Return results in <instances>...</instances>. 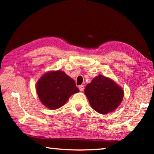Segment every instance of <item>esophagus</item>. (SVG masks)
Masks as SVG:
<instances>
[{
	"label": "esophagus",
	"instance_id": "obj_1",
	"mask_svg": "<svg viewBox=\"0 0 154 154\" xmlns=\"http://www.w3.org/2000/svg\"><path fill=\"white\" fill-rule=\"evenodd\" d=\"M79 89L81 91H83L84 90V85H79Z\"/></svg>",
	"mask_w": 154,
	"mask_h": 154
}]
</instances>
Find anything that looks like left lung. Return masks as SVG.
Masks as SVG:
<instances>
[{
  "label": "left lung",
  "instance_id": "8db88e82",
  "mask_svg": "<svg viewBox=\"0 0 154 154\" xmlns=\"http://www.w3.org/2000/svg\"><path fill=\"white\" fill-rule=\"evenodd\" d=\"M84 92L91 107L103 114L115 110L124 97L122 88L110 78L101 75L94 77L87 85Z\"/></svg>",
  "mask_w": 154,
  "mask_h": 154
}]
</instances>
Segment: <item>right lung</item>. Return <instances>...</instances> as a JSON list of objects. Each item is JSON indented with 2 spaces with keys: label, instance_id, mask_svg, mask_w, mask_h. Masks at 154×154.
<instances>
[{
  "label": "right lung",
  "instance_id": "obj_1",
  "mask_svg": "<svg viewBox=\"0 0 154 154\" xmlns=\"http://www.w3.org/2000/svg\"><path fill=\"white\" fill-rule=\"evenodd\" d=\"M35 88L42 103L51 110L64 105L71 95L79 91L75 81L60 70L44 74L38 81Z\"/></svg>",
  "mask_w": 154,
  "mask_h": 154
}]
</instances>
